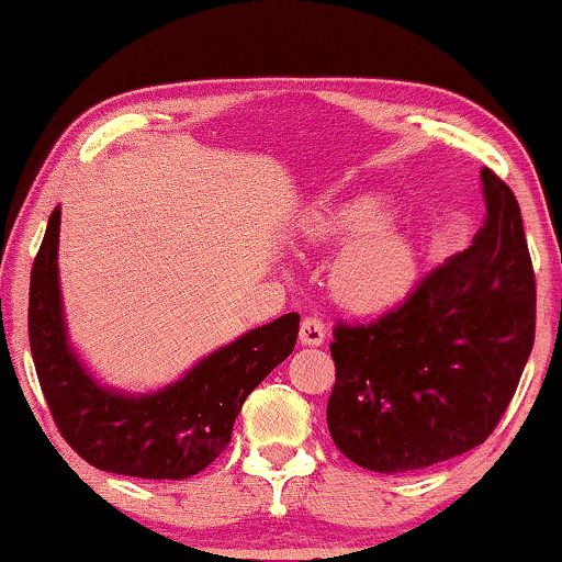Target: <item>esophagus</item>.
Masks as SVG:
<instances>
[{
    "label": "esophagus",
    "mask_w": 562,
    "mask_h": 562,
    "mask_svg": "<svg viewBox=\"0 0 562 562\" xmlns=\"http://www.w3.org/2000/svg\"><path fill=\"white\" fill-rule=\"evenodd\" d=\"M300 341L310 347H319L325 341V325L317 317H304L300 325Z\"/></svg>",
    "instance_id": "34e87169"
}]
</instances>
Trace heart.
<instances>
[{"label": "heart", "instance_id": "1", "mask_svg": "<svg viewBox=\"0 0 562 562\" xmlns=\"http://www.w3.org/2000/svg\"><path fill=\"white\" fill-rule=\"evenodd\" d=\"M386 221L389 203L376 193L325 203L304 221L310 243L345 245L331 265V292L355 312L386 310L414 280L412 245Z\"/></svg>", "mask_w": 562, "mask_h": 562}]
</instances>
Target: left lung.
<instances>
[{
    "instance_id": "8db88e82",
    "label": "left lung",
    "mask_w": 562,
    "mask_h": 562,
    "mask_svg": "<svg viewBox=\"0 0 562 562\" xmlns=\"http://www.w3.org/2000/svg\"><path fill=\"white\" fill-rule=\"evenodd\" d=\"M486 223L367 325L337 322L327 426L361 469L408 473L475 449L516 394L536 341V274L513 190L481 170Z\"/></svg>"
}]
</instances>
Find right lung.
<instances>
[{
	"mask_svg": "<svg viewBox=\"0 0 562 562\" xmlns=\"http://www.w3.org/2000/svg\"><path fill=\"white\" fill-rule=\"evenodd\" d=\"M59 207L32 265L30 347L56 429L83 461L136 479H188L231 443L245 398L297 341L300 315L290 312L213 351L180 382L146 396H123L83 372L66 341L59 274Z\"/></svg>",
	"mask_w": 562,
	"mask_h": 562,
	"instance_id": "1",
	"label": "right lung"
}]
</instances>
